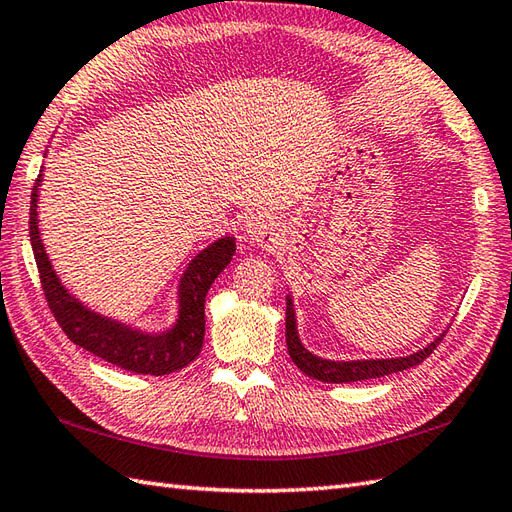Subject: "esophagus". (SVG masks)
Segmentation results:
<instances>
[{
	"mask_svg": "<svg viewBox=\"0 0 512 512\" xmlns=\"http://www.w3.org/2000/svg\"><path fill=\"white\" fill-rule=\"evenodd\" d=\"M243 234L247 236V241H252L256 245H269L276 241L278 223L265 212H254L245 219Z\"/></svg>",
	"mask_w": 512,
	"mask_h": 512,
	"instance_id": "esophagus-1",
	"label": "esophagus"
}]
</instances>
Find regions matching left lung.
I'll return each mask as SVG.
<instances>
[{"label": "left lung", "instance_id": "obj_1", "mask_svg": "<svg viewBox=\"0 0 512 512\" xmlns=\"http://www.w3.org/2000/svg\"><path fill=\"white\" fill-rule=\"evenodd\" d=\"M447 331H442L434 342L423 346L420 350L412 352L405 357H390V359H324L313 355L306 350L302 339L298 335V320H295L293 298L287 295V350L291 361L298 366L306 377L317 379L322 383H352V381H366L377 377H388L392 372H403L407 368H414L423 363L436 346L442 342Z\"/></svg>", "mask_w": 512, "mask_h": 512}]
</instances>
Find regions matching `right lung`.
<instances>
[{
    "mask_svg": "<svg viewBox=\"0 0 512 512\" xmlns=\"http://www.w3.org/2000/svg\"><path fill=\"white\" fill-rule=\"evenodd\" d=\"M43 170L37 177L30 197V243L37 260L41 287L56 322L76 346L105 359L113 366L135 374H170L195 361L206 335V295L221 271L230 265L236 252L234 236H223L190 260L177 287V317L166 331L149 333L138 326L113 320L89 309L67 289L56 274L50 256L43 247L39 230V186Z\"/></svg>",
    "mask_w": 512,
    "mask_h": 512,
    "instance_id": "obj_1",
    "label": "right lung"
}]
</instances>
